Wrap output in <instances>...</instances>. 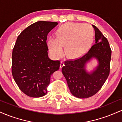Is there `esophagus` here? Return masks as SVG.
<instances>
[{
  "instance_id": "1",
  "label": "esophagus",
  "mask_w": 122,
  "mask_h": 122,
  "mask_svg": "<svg viewBox=\"0 0 122 122\" xmlns=\"http://www.w3.org/2000/svg\"><path fill=\"white\" fill-rule=\"evenodd\" d=\"M64 66V62L63 61H61V63H60V68H62L63 66Z\"/></svg>"
}]
</instances>
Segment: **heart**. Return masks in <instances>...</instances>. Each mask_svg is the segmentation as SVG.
<instances>
[{"mask_svg": "<svg viewBox=\"0 0 122 122\" xmlns=\"http://www.w3.org/2000/svg\"><path fill=\"white\" fill-rule=\"evenodd\" d=\"M90 26L84 23H67L58 28L56 38L50 36L47 40L50 52L55 58H60L66 54L69 57L81 56L87 51L93 40Z\"/></svg>", "mask_w": 122, "mask_h": 122, "instance_id": "b5f03b06", "label": "heart"}]
</instances>
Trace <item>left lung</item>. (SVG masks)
Returning a JSON list of instances; mask_svg holds the SVG:
<instances>
[{"label":"left lung","mask_w":122,"mask_h":122,"mask_svg":"<svg viewBox=\"0 0 122 122\" xmlns=\"http://www.w3.org/2000/svg\"><path fill=\"white\" fill-rule=\"evenodd\" d=\"M95 43L83 56L65 61L62 72L71 93L78 98H88L101 89L110 74L111 50L107 39L94 25ZM93 58L98 61L96 68L89 72L86 65Z\"/></svg>","instance_id":"1"}]
</instances>
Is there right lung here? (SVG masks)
Returning <instances> with one entry per match:
<instances>
[{"instance_id": "add662e5", "label": "right lung", "mask_w": 122, "mask_h": 122, "mask_svg": "<svg viewBox=\"0 0 122 122\" xmlns=\"http://www.w3.org/2000/svg\"><path fill=\"white\" fill-rule=\"evenodd\" d=\"M57 22L38 21L19 35L12 54V75L19 89L32 97L47 93L50 76L59 69L60 61L48 57V33Z\"/></svg>"}]
</instances>
